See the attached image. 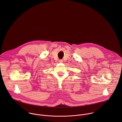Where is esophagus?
I'll return each mask as SVG.
<instances>
[{"label": "esophagus", "mask_w": 122, "mask_h": 122, "mask_svg": "<svg viewBox=\"0 0 122 122\" xmlns=\"http://www.w3.org/2000/svg\"><path fill=\"white\" fill-rule=\"evenodd\" d=\"M59 62H60V63H61V62H63V60H59Z\"/></svg>", "instance_id": "34e87169"}]
</instances>
